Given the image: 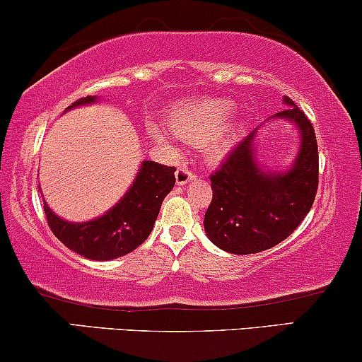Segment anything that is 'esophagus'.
Returning a JSON list of instances; mask_svg holds the SVG:
<instances>
[{"label":"esophagus","instance_id":"obj_1","mask_svg":"<svg viewBox=\"0 0 362 362\" xmlns=\"http://www.w3.org/2000/svg\"><path fill=\"white\" fill-rule=\"evenodd\" d=\"M193 180H194V174L191 173V171H188V169H186V168H180L176 171V185L177 186L188 185V182L193 181Z\"/></svg>","mask_w":362,"mask_h":362}]
</instances>
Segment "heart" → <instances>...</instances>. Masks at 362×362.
<instances>
[{
	"mask_svg": "<svg viewBox=\"0 0 362 362\" xmlns=\"http://www.w3.org/2000/svg\"><path fill=\"white\" fill-rule=\"evenodd\" d=\"M235 112V105L230 100L206 99L188 102L180 105L169 115L173 132L180 139L193 146L204 144V156L211 163L225 158L226 153L242 137L243 120H228ZM154 144L171 146V142L159 129H149Z\"/></svg>",
	"mask_w": 362,
	"mask_h": 362,
	"instance_id": "obj_1",
	"label": "heart"
}]
</instances>
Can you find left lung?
<instances>
[{"instance_id":"8db88e82","label":"left lung","mask_w":362,"mask_h":362,"mask_svg":"<svg viewBox=\"0 0 362 362\" xmlns=\"http://www.w3.org/2000/svg\"><path fill=\"white\" fill-rule=\"evenodd\" d=\"M243 139L209 176L213 199L204 215L209 242L233 255H250L284 242L310 211L319 185L317 141L310 120L292 99ZM284 119L298 131L299 147L288 167L275 170L257 156L261 129Z\"/></svg>"}]
</instances>
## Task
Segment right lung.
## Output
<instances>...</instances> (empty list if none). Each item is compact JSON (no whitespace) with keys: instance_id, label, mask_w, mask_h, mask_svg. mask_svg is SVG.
Returning a JSON list of instances; mask_svg holds the SVG:
<instances>
[{"instance_id":"1","label":"right lung","mask_w":362,"mask_h":362,"mask_svg":"<svg viewBox=\"0 0 362 362\" xmlns=\"http://www.w3.org/2000/svg\"><path fill=\"white\" fill-rule=\"evenodd\" d=\"M99 102H102L100 97L87 95L66 107L65 112ZM174 171V168L163 166L154 160H142L132 185L122 198L104 215L82 223L58 216L43 198V209L50 230L66 248L88 260L107 262L127 255L144 243L153 231L163 199L171 193L176 182Z\"/></svg>"}]
</instances>
